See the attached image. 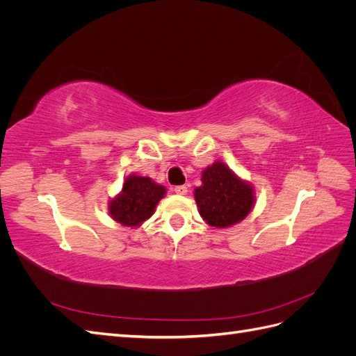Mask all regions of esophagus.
I'll return each instance as SVG.
<instances>
[{
    "instance_id": "34e87169",
    "label": "esophagus",
    "mask_w": 356,
    "mask_h": 356,
    "mask_svg": "<svg viewBox=\"0 0 356 356\" xmlns=\"http://www.w3.org/2000/svg\"><path fill=\"white\" fill-rule=\"evenodd\" d=\"M174 191L177 193V195L184 196V195H187V193H188V188L186 186H178V187L174 188Z\"/></svg>"
}]
</instances>
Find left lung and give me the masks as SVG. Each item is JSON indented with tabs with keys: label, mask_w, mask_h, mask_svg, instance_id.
Here are the masks:
<instances>
[{
	"label": "left lung",
	"mask_w": 356,
	"mask_h": 356,
	"mask_svg": "<svg viewBox=\"0 0 356 356\" xmlns=\"http://www.w3.org/2000/svg\"><path fill=\"white\" fill-rule=\"evenodd\" d=\"M195 200L204 222L227 229L250 215L255 204V188L217 160L202 170V186L195 188Z\"/></svg>",
	"instance_id": "obj_1"
}]
</instances>
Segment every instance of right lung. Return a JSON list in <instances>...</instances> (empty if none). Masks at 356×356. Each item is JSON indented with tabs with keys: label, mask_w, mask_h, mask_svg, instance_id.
Wrapping results in <instances>:
<instances>
[{
	"label": "right lung",
	"mask_w": 356,
	"mask_h": 356,
	"mask_svg": "<svg viewBox=\"0 0 356 356\" xmlns=\"http://www.w3.org/2000/svg\"><path fill=\"white\" fill-rule=\"evenodd\" d=\"M165 195L166 188L152 178L127 175L122 191L108 202L110 217L124 227L136 229L152 217Z\"/></svg>",
	"instance_id": "1"
}]
</instances>
